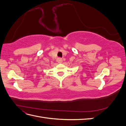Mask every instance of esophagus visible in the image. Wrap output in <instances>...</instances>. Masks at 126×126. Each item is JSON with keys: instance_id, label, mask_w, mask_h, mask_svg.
Masks as SVG:
<instances>
[{"instance_id": "esophagus-1", "label": "esophagus", "mask_w": 126, "mask_h": 126, "mask_svg": "<svg viewBox=\"0 0 126 126\" xmlns=\"http://www.w3.org/2000/svg\"><path fill=\"white\" fill-rule=\"evenodd\" d=\"M57 62L58 63H62L63 62V59L61 58H58V59H57Z\"/></svg>"}]
</instances>
